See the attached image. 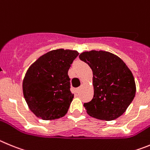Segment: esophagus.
<instances>
[{
    "label": "esophagus",
    "mask_w": 150,
    "mask_h": 150,
    "mask_svg": "<svg viewBox=\"0 0 150 150\" xmlns=\"http://www.w3.org/2000/svg\"><path fill=\"white\" fill-rule=\"evenodd\" d=\"M81 87H82V85H81V87H78V88L76 89V92H77V93H80L81 90Z\"/></svg>",
    "instance_id": "obj_1"
}]
</instances>
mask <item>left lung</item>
I'll list each match as a JSON object with an SVG mask.
<instances>
[{
    "label": "left lung",
    "instance_id": "obj_1",
    "mask_svg": "<svg viewBox=\"0 0 150 150\" xmlns=\"http://www.w3.org/2000/svg\"><path fill=\"white\" fill-rule=\"evenodd\" d=\"M79 58L93 71V98L83 104L94 118L110 121L120 117L133 101L136 93L131 70L117 55L105 51L84 52Z\"/></svg>",
    "mask_w": 150,
    "mask_h": 150
}]
</instances>
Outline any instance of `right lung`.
<instances>
[{"instance_id": "right-lung-1", "label": "right lung", "mask_w": 150, "mask_h": 150, "mask_svg": "<svg viewBox=\"0 0 150 150\" xmlns=\"http://www.w3.org/2000/svg\"><path fill=\"white\" fill-rule=\"evenodd\" d=\"M78 54L73 50H52L29 67L23 80V94L37 117L51 120L66 115L74 98L68 71Z\"/></svg>"}]
</instances>
